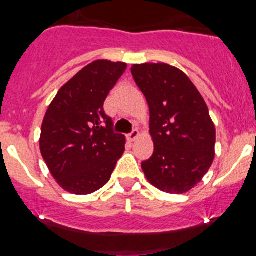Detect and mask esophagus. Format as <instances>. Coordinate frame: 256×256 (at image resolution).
Here are the masks:
<instances>
[{
  "label": "esophagus",
  "mask_w": 256,
  "mask_h": 256,
  "mask_svg": "<svg viewBox=\"0 0 256 256\" xmlns=\"http://www.w3.org/2000/svg\"><path fill=\"white\" fill-rule=\"evenodd\" d=\"M140 136V132L137 130H133L132 132L130 133V134H126V138L130 140V141H134L136 138H137V137H138Z\"/></svg>",
  "instance_id": "34e87169"
}]
</instances>
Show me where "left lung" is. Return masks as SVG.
Wrapping results in <instances>:
<instances>
[{
  "instance_id": "obj_1",
  "label": "left lung",
  "mask_w": 256,
  "mask_h": 256,
  "mask_svg": "<svg viewBox=\"0 0 256 256\" xmlns=\"http://www.w3.org/2000/svg\"><path fill=\"white\" fill-rule=\"evenodd\" d=\"M136 84L150 108L154 154L142 162L148 182L168 194L195 187L214 160L216 126L198 88L168 64L133 65Z\"/></svg>"
}]
</instances>
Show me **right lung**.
<instances>
[{"instance_id":"1","label":"right lung","mask_w":256,"mask_h":256,"mask_svg":"<svg viewBox=\"0 0 256 256\" xmlns=\"http://www.w3.org/2000/svg\"><path fill=\"white\" fill-rule=\"evenodd\" d=\"M126 65L97 60L60 88L47 108L40 148L50 172L65 191L88 195L105 186L126 144L104 110L108 92Z\"/></svg>"}]
</instances>
